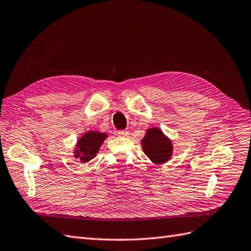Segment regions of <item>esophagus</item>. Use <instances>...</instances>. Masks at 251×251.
Returning a JSON list of instances; mask_svg holds the SVG:
<instances>
[{"label": "esophagus", "mask_w": 251, "mask_h": 251, "mask_svg": "<svg viewBox=\"0 0 251 251\" xmlns=\"http://www.w3.org/2000/svg\"><path fill=\"white\" fill-rule=\"evenodd\" d=\"M117 136H119V137H129V131L119 130V131H117Z\"/></svg>", "instance_id": "esophagus-1"}]
</instances>
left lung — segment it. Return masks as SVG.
Returning a JSON list of instances; mask_svg holds the SVG:
<instances>
[{
    "mask_svg": "<svg viewBox=\"0 0 251 251\" xmlns=\"http://www.w3.org/2000/svg\"><path fill=\"white\" fill-rule=\"evenodd\" d=\"M141 147L146 155L156 165L168 162L174 151L172 140L158 127L147 129L146 136L141 140Z\"/></svg>",
    "mask_w": 251,
    "mask_h": 251,
    "instance_id": "obj_1",
    "label": "left lung"
}]
</instances>
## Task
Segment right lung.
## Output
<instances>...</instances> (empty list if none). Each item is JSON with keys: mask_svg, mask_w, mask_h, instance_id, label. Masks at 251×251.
<instances>
[{"mask_svg": "<svg viewBox=\"0 0 251 251\" xmlns=\"http://www.w3.org/2000/svg\"><path fill=\"white\" fill-rule=\"evenodd\" d=\"M108 135L97 130H88L83 136L78 138L75 149H74V157L78 158L81 163H87L93 159L98 153L100 147L106 139Z\"/></svg>", "mask_w": 251, "mask_h": 251, "instance_id": "obj_1", "label": "right lung"}]
</instances>
